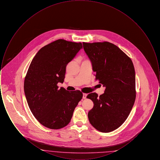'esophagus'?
<instances>
[{
	"mask_svg": "<svg viewBox=\"0 0 160 160\" xmlns=\"http://www.w3.org/2000/svg\"><path fill=\"white\" fill-rule=\"evenodd\" d=\"M86 97H87V94H86V93H83V99H86Z\"/></svg>",
	"mask_w": 160,
	"mask_h": 160,
	"instance_id": "34e87169",
	"label": "esophagus"
}]
</instances>
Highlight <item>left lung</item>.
<instances>
[{
	"instance_id": "left-lung-1",
	"label": "left lung",
	"mask_w": 160,
	"mask_h": 160,
	"mask_svg": "<svg viewBox=\"0 0 160 160\" xmlns=\"http://www.w3.org/2000/svg\"><path fill=\"white\" fill-rule=\"evenodd\" d=\"M91 61L95 80L106 87L103 94L88 95L94 106L88 113L89 122L102 132L118 128L128 117L136 97L133 63L118 47L109 42H83Z\"/></svg>"
}]
</instances>
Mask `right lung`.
Listing matches in <instances>:
<instances>
[{
  "label": "right lung",
  "instance_id": "1",
  "mask_svg": "<svg viewBox=\"0 0 160 160\" xmlns=\"http://www.w3.org/2000/svg\"><path fill=\"white\" fill-rule=\"evenodd\" d=\"M82 47L81 42L58 39L41 48L31 62L24 78V93L32 114L47 128L67 126L82 99V92H69L58 86L64 81L67 64Z\"/></svg>",
  "mask_w": 160,
  "mask_h": 160
}]
</instances>
